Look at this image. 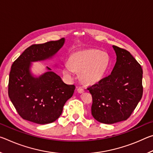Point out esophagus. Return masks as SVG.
Returning <instances> with one entry per match:
<instances>
[{"instance_id":"34e87169","label":"esophagus","mask_w":153,"mask_h":153,"mask_svg":"<svg viewBox=\"0 0 153 153\" xmlns=\"http://www.w3.org/2000/svg\"><path fill=\"white\" fill-rule=\"evenodd\" d=\"M77 92H78L79 93H83L84 92V88H77Z\"/></svg>"}]
</instances>
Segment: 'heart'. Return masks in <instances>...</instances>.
I'll use <instances>...</instances> for the list:
<instances>
[{
  "label": "heart",
  "instance_id": "obj_1",
  "mask_svg": "<svg viewBox=\"0 0 153 153\" xmlns=\"http://www.w3.org/2000/svg\"><path fill=\"white\" fill-rule=\"evenodd\" d=\"M110 65L111 57L107 53L98 49H86L72 54L69 62L64 65L63 73L71 77L75 71L80 72L83 82L93 84L104 77Z\"/></svg>",
  "mask_w": 153,
  "mask_h": 153
}]
</instances>
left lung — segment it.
I'll return each mask as SVG.
<instances>
[{
  "instance_id": "obj_1",
  "label": "left lung",
  "mask_w": 153,
  "mask_h": 153,
  "mask_svg": "<svg viewBox=\"0 0 153 153\" xmlns=\"http://www.w3.org/2000/svg\"><path fill=\"white\" fill-rule=\"evenodd\" d=\"M113 47L117 61L111 74L87 88L92 97V116L106 124L128 120L143 94L141 65L129 51Z\"/></svg>"
}]
</instances>
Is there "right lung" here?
Returning a JSON list of instances; mask_svg holds the SVG:
<instances>
[{
  "label": "right lung",
  "mask_w": 153,
  "mask_h": 153,
  "mask_svg": "<svg viewBox=\"0 0 153 153\" xmlns=\"http://www.w3.org/2000/svg\"><path fill=\"white\" fill-rule=\"evenodd\" d=\"M64 38L27 48L12 64L8 94L17 112L24 120L38 124L55 121L76 86L67 85L58 75L47 71L35 78L30 73V62L51 57L63 46ZM48 70L51 69L48 67Z\"/></svg>",
  "instance_id": "add662e5"
}]
</instances>
